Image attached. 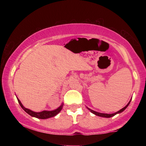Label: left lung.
I'll return each mask as SVG.
<instances>
[{"mask_svg":"<svg viewBox=\"0 0 146 146\" xmlns=\"http://www.w3.org/2000/svg\"><path fill=\"white\" fill-rule=\"evenodd\" d=\"M129 103H130V101L129 102V103L127 104L124 107V108H123L122 109H121L120 110H119L118 111H117V112H115V113H111V114H108V113H99V112H97V111H94V110H90V109H89L88 108V110H90L91 111V112L92 113H93L94 114H95V115H98V116H100V117H112V116H113V115H115V114H117V113H121V112H122V111L124 110L128 106V105L129 104Z\"/></svg>","mask_w":146,"mask_h":146,"instance_id":"1","label":"left lung"}]
</instances>
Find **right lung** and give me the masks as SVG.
I'll return each mask as SVG.
<instances>
[{"label": "right lung", "instance_id": "1", "mask_svg": "<svg viewBox=\"0 0 146 146\" xmlns=\"http://www.w3.org/2000/svg\"><path fill=\"white\" fill-rule=\"evenodd\" d=\"M17 100H18V102H19L20 106H21L22 108H23L24 110L26 111V112H27V113H29V115H31V116L37 117V118H39V119H47V118H49V117L55 116L56 115H57L58 113L60 111H61V110L62 109V107H63V104H62L60 106L59 108H58L56 110H55L42 111H40V112H35V111H32V110H31L26 108L24 107L23 104H22L21 101H20L18 98H17Z\"/></svg>", "mask_w": 146, "mask_h": 146}]
</instances>
